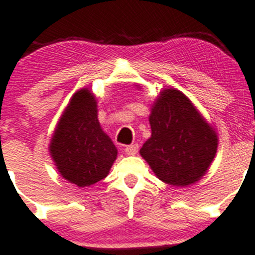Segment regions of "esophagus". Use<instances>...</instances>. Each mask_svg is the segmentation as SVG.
<instances>
[{
    "instance_id": "34e87169",
    "label": "esophagus",
    "mask_w": 255,
    "mask_h": 255,
    "mask_svg": "<svg viewBox=\"0 0 255 255\" xmlns=\"http://www.w3.org/2000/svg\"><path fill=\"white\" fill-rule=\"evenodd\" d=\"M138 149H139V145L138 144H130V145H127V147L125 148V152L127 153L128 155H134L138 153Z\"/></svg>"
}]
</instances>
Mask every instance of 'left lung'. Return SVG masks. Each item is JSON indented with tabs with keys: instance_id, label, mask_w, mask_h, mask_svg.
Returning <instances> with one entry per match:
<instances>
[{
	"instance_id": "8db88e82",
	"label": "left lung",
	"mask_w": 255,
	"mask_h": 255,
	"mask_svg": "<svg viewBox=\"0 0 255 255\" xmlns=\"http://www.w3.org/2000/svg\"><path fill=\"white\" fill-rule=\"evenodd\" d=\"M152 135L140 154L160 180L185 187L206 174L217 152V134L182 92L164 90L149 116Z\"/></svg>"
}]
</instances>
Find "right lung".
I'll use <instances>...</instances> for the list:
<instances>
[{"mask_svg":"<svg viewBox=\"0 0 255 255\" xmlns=\"http://www.w3.org/2000/svg\"><path fill=\"white\" fill-rule=\"evenodd\" d=\"M49 150L62 177L88 187L107 177L117 148L101 128L92 93H75L53 133Z\"/></svg>","mask_w":255,"mask_h":255,"instance_id":"right-lung-1","label":"right lung"}]
</instances>
